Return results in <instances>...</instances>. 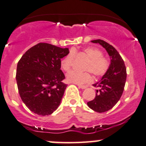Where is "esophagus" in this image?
Returning <instances> with one entry per match:
<instances>
[{"instance_id": "esophagus-1", "label": "esophagus", "mask_w": 146, "mask_h": 146, "mask_svg": "<svg viewBox=\"0 0 146 146\" xmlns=\"http://www.w3.org/2000/svg\"><path fill=\"white\" fill-rule=\"evenodd\" d=\"M78 88H81V89H85V88H87V86H86V85H78Z\"/></svg>"}]
</instances>
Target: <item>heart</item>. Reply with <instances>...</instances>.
I'll return each mask as SVG.
<instances>
[{
  "label": "heart",
  "instance_id": "obj_1",
  "mask_svg": "<svg viewBox=\"0 0 146 146\" xmlns=\"http://www.w3.org/2000/svg\"><path fill=\"white\" fill-rule=\"evenodd\" d=\"M78 52L76 48L68 53L67 56L61 61V68L64 71H68L73 64L75 54ZM85 56L88 58V61L84 66V70L86 71L79 72L78 70H71L66 76V79L68 82L76 84H85L92 81L91 73L96 77L104 76L109 70L110 61L107 58L102 56V52L94 46L85 47L82 49Z\"/></svg>",
  "mask_w": 146,
  "mask_h": 146
}]
</instances>
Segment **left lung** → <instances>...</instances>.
<instances>
[{
	"label": "left lung",
	"instance_id": "left-lung-1",
	"mask_svg": "<svg viewBox=\"0 0 146 146\" xmlns=\"http://www.w3.org/2000/svg\"><path fill=\"white\" fill-rule=\"evenodd\" d=\"M91 42L102 46L111 58L108 71L102 76V81L93 85L100 89L97 90L95 99L88 102L90 108L102 113L112 108L120 100L126 80V68L121 56L114 46L102 39Z\"/></svg>",
	"mask_w": 146,
	"mask_h": 146
}]
</instances>
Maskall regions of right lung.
I'll return each mask as SVG.
<instances>
[{"mask_svg":"<svg viewBox=\"0 0 146 146\" xmlns=\"http://www.w3.org/2000/svg\"><path fill=\"white\" fill-rule=\"evenodd\" d=\"M69 53L47 43H39L27 50L17 63L16 80L22 100L30 111L46 116L61 103L67 85L61 70V59Z\"/></svg>","mask_w":146,"mask_h":146,"instance_id":"obj_1","label":"right lung"}]
</instances>
